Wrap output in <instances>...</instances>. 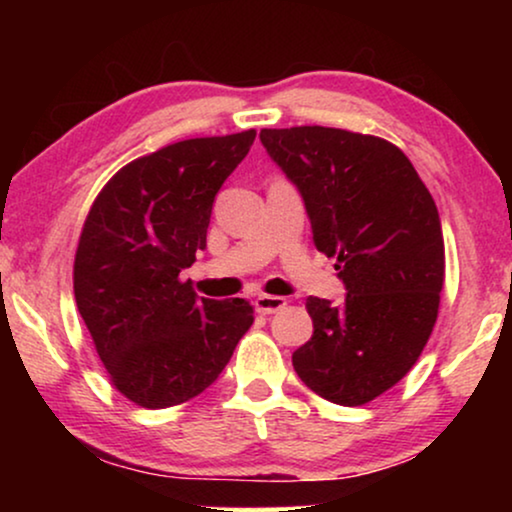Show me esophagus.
Wrapping results in <instances>:
<instances>
[{"mask_svg":"<svg viewBox=\"0 0 512 512\" xmlns=\"http://www.w3.org/2000/svg\"><path fill=\"white\" fill-rule=\"evenodd\" d=\"M254 305H256V312L275 314V312L282 310V307H286V298H282V296H268V293H261V296L254 300Z\"/></svg>","mask_w":512,"mask_h":512,"instance_id":"1","label":"esophagus"}]
</instances>
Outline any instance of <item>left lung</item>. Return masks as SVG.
<instances>
[{
	"label": "left lung",
	"mask_w": 512,
	"mask_h": 512,
	"mask_svg": "<svg viewBox=\"0 0 512 512\" xmlns=\"http://www.w3.org/2000/svg\"><path fill=\"white\" fill-rule=\"evenodd\" d=\"M298 186L321 254L335 258L345 303L307 298L314 333L293 352L300 380L356 408L401 382L436 326L445 242L429 188L387 139L300 125L261 130Z\"/></svg>",
	"instance_id": "8db88e82"
}]
</instances>
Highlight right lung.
<instances>
[{
	"mask_svg": "<svg viewBox=\"0 0 512 512\" xmlns=\"http://www.w3.org/2000/svg\"><path fill=\"white\" fill-rule=\"evenodd\" d=\"M256 130L132 160L97 195L74 258V296L114 387L149 410L202 394L254 324L244 298H198L181 270L207 247L216 193Z\"/></svg>",
	"mask_w": 512,
	"mask_h": 512,
	"instance_id": "right-lung-1",
	"label": "right lung"
}]
</instances>
